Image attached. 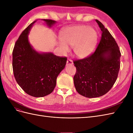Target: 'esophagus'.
Returning a JSON list of instances; mask_svg holds the SVG:
<instances>
[{"mask_svg": "<svg viewBox=\"0 0 133 133\" xmlns=\"http://www.w3.org/2000/svg\"><path fill=\"white\" fill-rule=\"evenodd\" d=\"M73 62L70 59H68L67 62H66V65H73Z\"/></svg>", "mask_w": 133, "mask_h": 133, "instance_id": "34e87169", "label": "esophagus"}]
</instances>
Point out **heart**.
<instances>
[{"instance_id": "heart-1", "label": "heart", "mask_w": 133, "mask_h": 133, "mask_svg": "<svg viewBox=\"0 0 133 133\" xmlns=\"http://www.w3.org/2000/svg\"><path fill=\"white\" fill-rule=\"evenodd\" d=\"M62 43L60 46L64 52L73 48L75 55L79 58H87L93 52L98 40V33L94 28L76 25L66 28L60 35Z\"/></svg>"}]
</instances>
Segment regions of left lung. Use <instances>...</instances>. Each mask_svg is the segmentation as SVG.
Returning <instances> with one entry per match:
<instances>
[{"instance_id":"left-lung-1","label":"left lung","mask_w":133,"mask_h":133,"mask_svg":"<svg viewBox=\"0 0 133 133\" xmlns=\"http://www.w3.org/2000/svg\"><path fill=\"white\" fill-rule=\"evenodd\" d=\"M102 37L94 53L74 61L76 71L74 83L78 93L87 98H96L109 91L118 78L121 53L114 38L98 20Z\"/></svg>"}]
</instances>
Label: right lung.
<instances>
[{
  "label": "right lung",
  "mask_w": 133,
  "mask_h": 133,
  "mask_svg": "<svg viewBox=\"0 0 133 133\" xmlns=\"http://www.w3.org/2000/svg\"><path fill=\"white\" fill-rule=\"evenodd\" d=\"M51 27L56 21L42 19ZM37 22L31 23L19 36L13 51V70L18 85L26 94L34 97H43L53 92L57 78L66 65V57L51 53H40L28 41V35Z\"/></svg>",
  "instance_id": "1"
}]
</instances>
